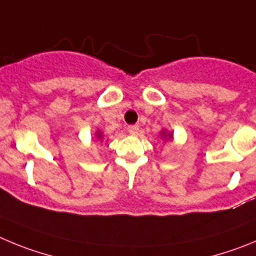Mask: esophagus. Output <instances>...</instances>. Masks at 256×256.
<instances>
[{
  "mask_svg": "<svg viewBox=\"0 0 256 256\" xmlns=\"http://www.w3.org/2000/svg\"><path fill=\"white\" fill-rule=\"evenodd\" d=\"M128 131L130 135H138V132H139V126L138 125H131L128 128Z\"/></svg>",
  "mask_w": 256,
  "mask_h": 256,
  "instance_id": "34e87169",
  "label": "esophagus"
}]
</instances>
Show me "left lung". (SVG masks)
<instances>
[{
    "label": "left lung",
    "instance_id": "8db88e82",
    "mask_svg": "<svg viewBox=\"0 0 256 256\" xmlns=\"http://www.w3.org/2000/svg\"><path fill=\"white\" fill-rule=\"evenodd\" d=\"M160 138L163 139V142H168V140H174V132H171V131H167L166 128H163L162 131H160Z\"/></svg>",
    "mask_w": 256,
    "mask_h": 256
}]
</instances>
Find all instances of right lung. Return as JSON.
<instances>
[{
    "mask_svg": "<svg viewBox=\"0 0 256 256\" xmlns=\"http://www.w3.org/2000/svg\"><path fill=\"white\" fill-rule=\"evenodd\" d=\"M93 142H103V132L100 130L96 131V135L93 138Z\"/></svg>",
    "mask_w": 256,
    "mask_h": 256,
    "instance_id": "obj_1",
    "label": "right lung"
}]
</instances>
